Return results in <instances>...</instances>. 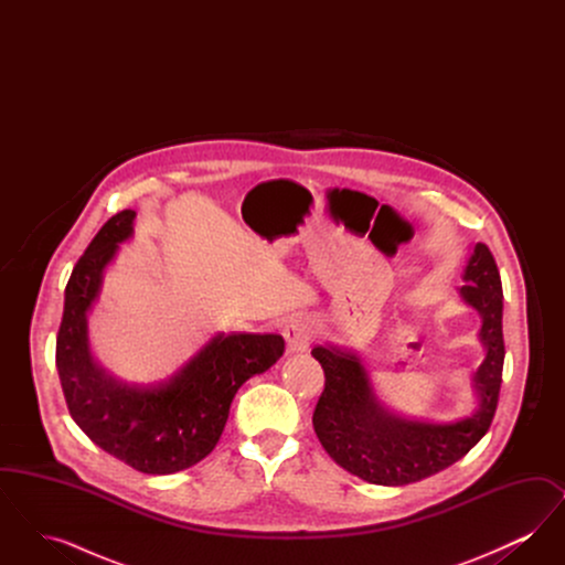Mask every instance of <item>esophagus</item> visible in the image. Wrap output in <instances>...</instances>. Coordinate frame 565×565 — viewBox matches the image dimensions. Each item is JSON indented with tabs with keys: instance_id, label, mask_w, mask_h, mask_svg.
Instances as JSON below:
<instances>
[{
	"instance_id": "esophagus-1",
	"label": "esophagus",
	"mask_w": 565,
	"mask_h": 565,
	"mask_svg": "<svg viewBox=\"0 0 565 565\" xmlns=\"http://www.w3.org/2000/svg\"><path fill=\"white\" fill-rule=\"evenodd\" d=\"M313 323L305 316H292L286 326H284V337H286V350L288 353H302L309 350L313 341Z\"/></svg>"
}]
</instances>
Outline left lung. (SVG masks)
Wrapping results in <instances>:
<instances>
[{
    "label": "left lung",
    "mask_w": 565,
    "mask_h": 565,
    "mask_svg": "<svg viewBox=\"0 0 565 565\" xmlns=\"http://www.w3.org/2000/svg\"><path fill=\"white\" fill-rule=\"evenodd\" d=\"M459 295L481 318V341L487 348L475 375L479 408L454 424H426L396 417L373 394L369 375L350 351L313 348L322 364L323 392L313 411V428L326 454L351 475L375 484H408L449 468L466 456L489 430L502 385V279L484 243L463 273Z\"/></svg>",
    "instance_id": "obj_1"
}]
</instances>
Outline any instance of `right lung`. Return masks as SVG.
Segmentation results:
<instances>
[{
  "mask_svg": "<svg viewBox=\"0 0 565 565\" xmlns=\"http://www.w3.org/2000/svg\"><path fill=\"white\" fill-rule=\"evenodd\" d=\"M134 210L111 215L88 243L65 288L56 371L72 419L109 456L146 475H173L214 451L237 390L286 350L281 334H214L169 379L129 385L93 360L86 311L118 243L134 233Z\"/></svg>",
  "mask_w": 565,
  "mask_h": 565,
  "instance_id": "right-lung-1",
  "label": "right lung"
}]
</instances>
